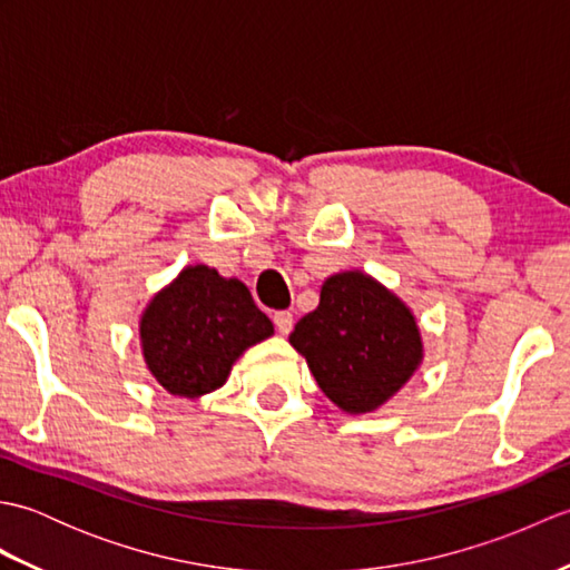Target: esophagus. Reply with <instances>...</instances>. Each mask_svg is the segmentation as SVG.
I'll list each match as a JSON object with an SVG mask.
<instances>
[{
  "mask_svg": "<svg viewBox=\"0 0 570 570\" xmlns=\"http://www.w3.org/2000/svg\"><path fill=\"white\" fill-rule=\"evenodd\" d=\"M274 325H276L278 333L288 335L294 328V316L288 311H278V313H274Z\"/></svg>",
  "mask_w": 570,
  "mask_h": 570,
  "instance_id": "1",
  "label": "esophagus"
}]
</instances>
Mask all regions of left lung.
<instances>
[{"instance_id":"1","label":"left lung","mask_w":570,"mask_h":570,"mask_svg":"<svg viewBox=\"0 0 570 570\" xmlns=\"http://www.w3.org/2000/svg\"><path fill=\"white\" fill-rule=\"evenodd\" d=\"M288 343L345 414H370L390 402L423 360L414 313L360 269L325 278L318 308L296 323Z\"/></svg>"}]
</instances>
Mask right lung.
Segmentation results:
<instances>
[{"label": "right lung", "mask_w": 570, "mask_h": 570, "mask_svg": "<svg viewBox=\"0 0 570 570\" xmlns=\"http://www.w3.org/2000/svg\"><path fill=\"white\" fill-rule=\"evenodd\" d=\"M274 335L272 321L239 278L186 266L144 308L141 355L168 394L198 399L227 382L245 350Z\"/></svg>", "instance_id": "add662e5"}]
</instances>
